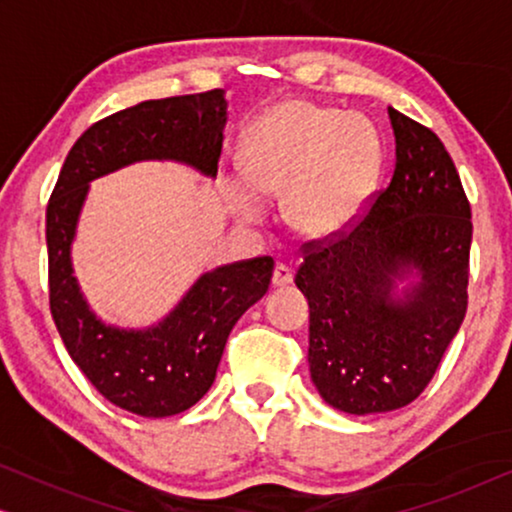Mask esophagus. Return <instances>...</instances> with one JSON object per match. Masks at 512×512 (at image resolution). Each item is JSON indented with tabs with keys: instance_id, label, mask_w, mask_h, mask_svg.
<instances>
[{
	"instance_id": "1",
	"label": "esophagus",
	"mask_w": 512,
	"mask_h": 512,
	"mask_svg": "<svg viewBox=\"0 0 512 512\" xmlns=\"http://www.w3.org/2000/svg\"><path fill=\"white\" fill-rule=\"evenodd\" d=\"M291 282H293V270L289 265L277 263L275 270H272V286H275V289H284V286H289Z\"/></svg>"
}]
</instances>
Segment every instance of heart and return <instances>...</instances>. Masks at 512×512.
I'll return each mask as SVG.
<instances>
[{"instance_id": "heart-1", "label": "heart", "mask_w": 512, "mask_h": 512, "mask_svg": "<svg viewBox=\"0 0 512 512\" xmlns=\"http://www.w3.org/2000/svg\"><path fill=\"white\" fill-rule=\"evenodd\" d=\"M244 177L228 186L240 219L263 212V195H284V216L305 237H333L361 212L377 167V137L359 116L282 102L251 125Z\"/></svg>"}]
</instances>
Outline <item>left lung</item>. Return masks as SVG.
Instances as JSON below:
<instances>
[{
	"mask_svg": "<svg viewBox=\"0 0 512 512\" xmlns=\"http://www.w3.org/2000/svg\"><path fill=\"white\" fill-rule=\"evenodd\" d=\"M396 167L361 221L305 244L310 375L349 415L391 412L426 389L468 305L471 205L436 132L389 107ZM404 291H397V284Z\"/></svg>",
	"mask_w": 512,
	"mask_h": 512,
	"instance_id": "left-lung-1",
	"label": "left lung"
}]
</instances>
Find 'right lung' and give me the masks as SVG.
<instances>
[{
    "mask_svg": "<svg viewBox=\"0 0 512 512\" xmlns=\"http://www.w3.org/2000/svg\"><path fill=\"white\" fill-rule=\"evenodd\" d=\"M223 90L146 100L83 132L67 153L46 207L48 298L69 356L90 384L139 417L179 415L214 384L237 319L265 296L270 256L221 265L195 279L174 310L149 328L104 324L72 268V242L90 181L139 160H177L216 177L226 125Z\"/></svg>",
    "mask_w": 512,
    "mask_h": 512,
    "instance_id": "1",
    "label": "right lung"
}]
</instances>
